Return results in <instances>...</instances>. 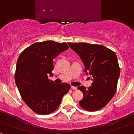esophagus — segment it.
Instances as JSON below:
<instances>
[{
    "mask_svg": "<svg viewBox=\"0 0 134 134\" xmlns=\"http://www.w3.org/2000/svg\"><path fill=\"white\" fill-rule=\"evenodd\" d=\"M71 89H72V90H77V87H75V86H71Z\"/></svg>",
    "mask_w": 134,
    "mask_h": 134,
    "instance_id": "esophagus-1",
    "label": "esophagus"
}]
</instances>
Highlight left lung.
<instances>
[{
	"label": "left lung",
	"instance_id": "left-lung-1",
	"mask_svg": "<svg viewBox=\"0 0 134 134\" xmlns=\"http://www.w3.org/2000/svg\"><path fill=\"white\" fill-rule=\"evenodd\" d=\"M71 49L84 63L85 72L93 77L90 87L79 86L83 97L79 104L83 109L95 111L103 108L111 100L117 90L120 67L113 51L102 44L68 43Z\"/></svg>",
	"mask_w": 134,
	"mask_h": 134
}]
</instances>
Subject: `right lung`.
<instances>
[{"label":"right lung","mask_w":134,"mask_h":134,"mask_svg":"<svg viewBox=\"0 0 134 134\" xmlns=\"http://www.w3.org/2000/svg\"><path fill=\"white\" fill-rule=\"evenodd\" d=\"M68 48L66 43L37 42L19 56L15 81L24 102L37 114L48 115L56 110L71 89L69 83L56 84L48 79V75H53V59Z\"/></svg>","instance_id":"1"}]
</instances>
